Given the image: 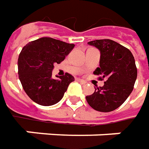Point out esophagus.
Returning a JSON list of instances; mask_svg holds the SVG:
<instances>
[{
    "label": "esophagus",
    "instance_id": "1",
    "mask_svg": "<svg viewBox=\"0 0 149 149\" xmlns=\"http://www.w3.org/2000/svg\"><path fill=\"white\" fill-rule=\"evenodd\" d=\"M76 80H77V81H79V82H80V83L84 84H87V82H86L85 80H84V79H79V78H77V79H76Z\"/></svg>",
    "mask_w": 149,
    "mask_h": 149
}]
</instances>
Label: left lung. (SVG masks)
Instances as JSON below:
<instances>
[{"label":"left lung","mask_w":149,"mask_h":149,"mask_svg":"<svg viewBox=\"0 0 149 149\" xmlns=\"http://www.w3.org/2000/svg\"><path fill=\"white\" fill-rule=\"evenodd\" d=\"M88 44L100 49V67L94 74L105 82L104 86L95 88L86 100L97 111H113L123 104L134 89L137 79L134 57L129 49L112 40H96Z\"/></svg>","instance_id":"1"}]
</instances>
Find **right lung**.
<instances>
[{
    "mask_svg": "<svg viewBox=\"0 0 149 149\" xmlns=\"http://www.w3.org/2000/svg\"><path fill=\"white\" fill-rule=\"evenodd\" d=\"M74 47V44L50 37L40 38L23 47L18 58V74L26 95L34 102L50 106L63 98L74 78L66 73L54 79L52 70L54 64L65 60Z\"/></svg>",
    "mask_w": 149,
    "mask_h": 149,
    "instance_id": "obj_1",
    "label": "right lung"
}]
</instances>
